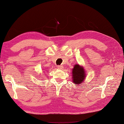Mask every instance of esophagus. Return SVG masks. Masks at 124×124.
<instances>
[{"label":"esophagus","instance_id":"1","mask_svg":"<svg viewBox=\"0 0 124 124\" xmlns=\"http://www.w3.org/2000/svg\"><path fill=\"white\" fill-rule=\"evenodd\" d=\"M58 68L59 70H62L63 69V66H62V65H59V66H58Z\"/></svg>","mask_w":124,"mask_h":124}]
</instances>
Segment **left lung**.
Masks as SVG:
<instances>
[{
	"label": "left lung",
	"mask_w": 124,
	"mask_h": 124,
	"mask_svg": "<svg viewBox=\"0 0 124 124\" xmlns=\"http://www.w3.org/2000/svg\"><path fill=\"white\" fill-rule=\"evenodd\" d=\"M72 79L73 84L80 85L84 82L86 77V73L84 67L79 64H75L72 69Z\"/></svg>",
	"instance_id": "left-lung-1"
}]
</instances>
